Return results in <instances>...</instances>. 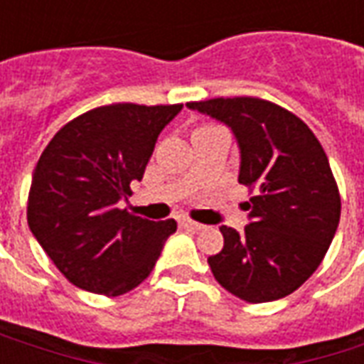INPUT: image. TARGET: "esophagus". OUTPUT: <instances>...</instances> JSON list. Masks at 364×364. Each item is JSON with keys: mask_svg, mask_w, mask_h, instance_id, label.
Instances as JSON below:
<instances>
[{"mask_svg": "<svg viewBox=\"0 0 364 364\" xmlns=\"http://www.w3.org/2000/svg\"><path fill=\"white\" fill-rule=\"evenodd\" d=\"M181 226H183V228H187V230H195V232H198V230L205 228L203 224H198V222H193V220H181Z\"/></svg>", "mask_w": 364, "mask_h": 364, "instance_id": "esophagus-1", "label": "esophagus"}]
</instances>
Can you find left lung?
<instances>
[{
	"mask_svg": "<svg viewBox=\"0 0 364 364\" xmlns=\"http://www.w3.org/2000/svg\"><path fill=\"white\" fill-rule=\"evenodd\" d=\"M232 128L237 181L252 191L244 232L222 226L224 247L208 257L216 281L259 304L289 296L318 269L336 236L341 198L328 156L296 114L257 97L187 103Z\"/></svg>",
	"mask_w": 364,
	"mask_h": 364,
	"instance_id": "1",
	"label": "left lung"
}]
</instances>
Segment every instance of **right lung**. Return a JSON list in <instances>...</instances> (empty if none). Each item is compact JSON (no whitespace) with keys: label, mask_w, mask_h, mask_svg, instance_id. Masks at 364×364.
Listing matches in <instances>:
<instances>
[{"label":"right lung","mask_w":364,"mask_h":364,"mask_svg":"<svg viewBox=\"0 0 364 364\" xmlns=\"http://www.w3.org/2000/svg\"><path fill=\"white\" fill-rule=\"evenodd\" d=\"M183 105L114 103L83 112L44 148L28 191V228L77 289L119 296L151 273L177 222L119 208L159 132Z\"/></svg>","instance_id":"add662e5"}]
</instances>
